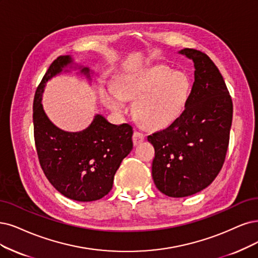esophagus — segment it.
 <instances>
[{
  "mask_svg": "<svg viewBox=\"0 0 258 258\" xmlns=\"http://www.w3.org/2000/svg\"><path fill=\"white\" fill-rule=\"evenodd\" d=\"M145 138H146L145 134H142V133L137 132V131L134 133V135H133V141H134V145L135 146L140 145L141 142H144Z\"/></svg>",
  "mask_w": 258,
  "mask_h": 258,
  "instance_id": "obj_1",
  "label": "esophagus"
}]
</instances>
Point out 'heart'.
<instances>
[{
  "label": "heart",
  "instance_id": "obj_1",
  "mask_svg": "<svg viewBox=\"0 0 258 258\" xmlns=\"http://www.w3.org/2000/svg\"><path fill=\"white\" fill-rule=\"evenodd\" d=\"M191 93V83L182 72L165 66H155L134 74L124 75L108 88L103 99L116 112L126 109L124 100L138 99L134 111L139 121L151 128H161L172 123L184 110Z\"/></svg>",
  "mask_w": 258,
  "mask_h": 258
}]
</instances>
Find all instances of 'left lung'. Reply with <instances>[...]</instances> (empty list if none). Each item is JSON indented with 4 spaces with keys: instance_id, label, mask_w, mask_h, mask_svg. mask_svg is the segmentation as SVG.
I'll list each match as a JSON object with an SVG mask.
<instances>
[{
    "instance_id": "8db88e82",
    "label": "left lung",
    "mask_w": 258,
    "mask_h": 258,
    "mask_svg": "<svg viewBox=\"0 0 258 258\" xmlns=\"http://www.w3.org/2000/svg\"><path fill=\"white\" fill-rule=\"evenodd\" d=\"M178 53L195 66L188 103L169 127L148 136L155 149L154 184L172 198L192 196L213 183L224 163L233 119L231 95L213 60L194 49Z\"/></svg>"
}]
</instances>
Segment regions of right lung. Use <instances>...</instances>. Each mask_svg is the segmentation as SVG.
Masks as SVG:
<instances>
[{
  "label": "right lung",
  "mask_w": 258,
  "mask_h": 258,
  "mask_svg": "<svg viewBox=\"0 0 258 258\" xmlns=\"http://www.w3.org/2000/svg\"><path fill=\"white\" fill-rule=\"evenodd\" d=\"M68 68L80 69L91 81L93 72L74 63L70 55L59 56L51 63L34 99L37 154L46 178L57 191L74 201H97L110 191L114 174L133 149V127L126 123L111 124L99 113L83 131L57 127L43 110L42 94L46 83L62 71L68 72Z\"/></svg>",
  "instance_id": "right-lung-1"
}]
</instances>
